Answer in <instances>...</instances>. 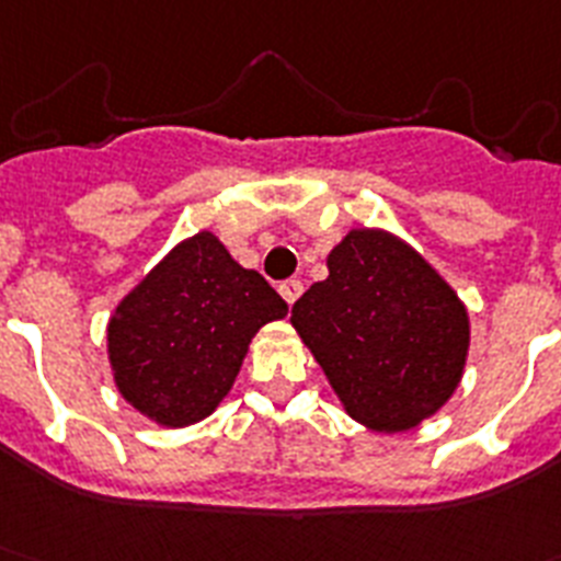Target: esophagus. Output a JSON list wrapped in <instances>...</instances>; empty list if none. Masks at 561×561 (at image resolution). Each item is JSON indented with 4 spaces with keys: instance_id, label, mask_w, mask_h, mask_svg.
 <instances>
[{
    "instance_id": "34e87169",
    "label": "esophagus",
    "mask_w": 561,
    "mask_h": 561,
    "mask_svg": "<svg viewBox=\"0 0 561 561\" xmlns=\"http://www.w3.org/2000/svg\"><path fill=\"white\" fill-rule=\"evenodd\" d=\"M279 294H282V299L287 301V305H294V301L301 296V282L299 279H285L279 285Z\"/></svg>"
}]
</instances>
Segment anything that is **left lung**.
Listing matches in <instances>:
<instances>
[{
	"label": "left lung",
	"mask_w": 561,
	"mask_h": 561,
	"mask_svg": "<svg viewBox=\"0 0 561 561\" xmlns=\"http://www.w3.org/2000/svg\"><path fill=\"white\" fill-rule=\"evenodd\" d=\"M328 267L290 321L350 417L407 432L435 415L469 353V316L455 290L421 253L369 228L350 231Z\"/></svg>",
	"instance_id": "obj_1"
}]
</instances>
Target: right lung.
<instances>
[{
  "label": "right lung",
  "mask_w": 561,
  "mask_h": 561,
  "mask_svg": "<svg viewBox=\"0 0 561 561\" xmlns=\"http://www.w3.org/2000/svg\"><path fill=\"white\" fill-rule=\"evenodd\" d=\"M285 313L265 276L199 231L112 316L106 341L121 396L160 426L203 421L228 396L253 333Z\"/></svg>",
  "instance_id": "obj_1"
}]
</instances>
